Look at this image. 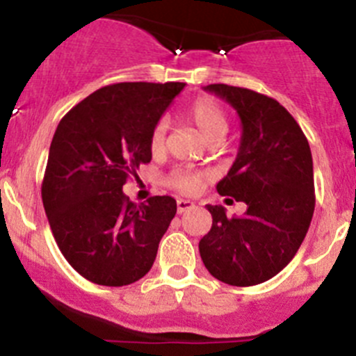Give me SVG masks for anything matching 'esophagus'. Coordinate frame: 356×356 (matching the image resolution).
I'll return each mask as SVG.
<instances>
[{
	"instance_id": "obj_1",
	"label": "esophagus",
	"mask_w": 356,
	"mask_h": 356,
	"mask_svg": "<svg viewBox=\"0 0 356 356\" xmlns=\"http://www.w3.org/2000/svg\"><path fill=\"white\" fill-rule=\"evenodd\" d=\"M196 204L193 203V201H189V200H177V211L179 213H184V211H189V210H193V208H195Z\"/></svg>"
}]
</instances>
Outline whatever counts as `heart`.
<instances>
[{
    "instance_id": "1",
    "label": "heart",
    "mask_w": 356,
    "mask_h": 356,
    "mask_svg": "<svg viewBox=\"0 0 356 356\" xmlns=\"http://www.w3.org/2000/svg\"><path fill=\"white\" fill-rule=\"evenodd\" d=\"M186 118L191 122L200 132V136L207 141L217 138H224L227 132V117L225 111L220 106L217 99L210 98V96H200L196 98L191 105L186 110ZM165 134H167V124L165 120H160L153 127L152 138H149V145H152L153 152H160L163 148ZM168 186L177 191L182 193H196L203 186L204 175L200 172L193 170H174L167 179Z\"/></svg>"
}]
</instances>
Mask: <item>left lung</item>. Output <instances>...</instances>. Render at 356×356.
Returning <instances> with one entry per match:
<instances>
[{"mask_svg": "<svg viewBox=\"0 0 356 356\" xmlns=\"http://www.w3.org/2000/svg\"><path fill=\"white\" fill-rule=\"evenodd\" d=\"M204 91L225 99L241 118L238 156L217 191L248 208L243 217L229 218L224 207L207 204L213 222L200 241L201 260L225 284H260L293 260L310 227V146L293 115L274 98L227 84H210Z\"/></svg>", "mask_w": 356, "mask_h": 356, "instance_id": "8db88e82", "label": "left lung"}]
</instances>
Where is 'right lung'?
Listing matches in <instances>:
<instances>
[{
    "label": "right lung",
    "instance_id": "1",
    "mask_svg": "<svg viewBox=\"0 0 356 356\" xmlns=\"http://www.w3.org/2000/svg\"><path fill=\"white\" fill-rule=\"evenodd\" d=\"M184 82H118L60 120L42 179V204L55 241L88 281L127 286L152 268L177 211L172 196L136 204L122 188L152 161L153 127Z\"/></svg>",
    "mask_w": 356,
    "mask_h": 356
}]
</instances>
